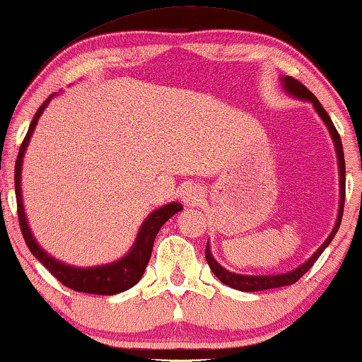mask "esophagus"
I'll return each instance as SVG.
<instances>
[{
	"label": "esophagus",
	"mask_w": 362,
	"mask_h": 362,
	"mask_svg": "<svg viewBox=\"0 0 362 362\" xmlns=\"http://www.w3.org/2000/svg\"><path fill=\"white\" fill-rule=\"evenodd\" d=\"M181 197H182V201H185L186 204H197L199 201H201L202 192H201V189H199L197 186H191L189 185V186L185 187V191H182Z\"/></svg>",
	"instance_id": "1"
}]
</instances>
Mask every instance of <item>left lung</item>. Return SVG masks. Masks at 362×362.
<instances>
[{
  "label": "left lung",
  "mask_w": 362,
  "mask_h": 362,
  "mask_svg": "<svg viewBox=\"0 0 362 362\" xmlns=\"http://www.w3.org/2000/svg\"><path fill=\"white\" fill-rule=\"evenodd\" d=\"M282 86H284V90L291 94V96L302 99V101H308L313 104V107H315V111L318 112V116L322 117V120L327 125L328 130H329V135H332L333 139V144H334V150H337V156H338V168H339V209H338V217H337V223H334V227L332 230V233L328 235V238L325 240L323 245L318 248L315 253L310 256V259H307L305 263L298 266L297 269L291 271V272H286V274H276V276H243V274H235V272H230L225 268H222L216 259H214V256L211 253V246H206V259H207V264L211 266V271L216 274L220 282H223L225 286L228 287H233V289H238V291H243V292H258V291H266V289H274V287H284V286H291L297 282L300 277L305 274V272L312 268L313 263L318 259V256H320L325 248L332 243V240L334 238V235H337L338 228H339V223H341V218H343V207H344V186H346V168H344V153H343V144H341V139H339V134L337 127H334L332 119H329L328 112L325 111L323 106L320 103H318V99L313 96V94L307 90L305 86L302 85L300 81L294 80L292 76H282Z\"/></svg>",
  "instance_id": "obj_1"
}]
</instances>
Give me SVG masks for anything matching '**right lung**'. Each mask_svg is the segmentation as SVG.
Returning a JSON list of instances; mask_svg holds the SVG:
<instances>
[{
	"label": "right lung",
	"instance_id": "1",
	"mask_svg": "<svg viewBox=\"0 0 362 362\" xmlns=\"http://www.w3.org/2000/svg\"><path fill=\"white\" fill-rule=\"evenodd\" d=\"M55 94H50L49 98L42 103L39 111L35 112L33 122L29 125L28 134L21 144L18 160H16L14 166V189H16V202H18V217L23 237L25 240V245L29 246L30 253L37 258L42 264L59 279L62 284L70 287V289L76 292H86V294H98V296H114L119 292H124L134 287L140 281V277L144 276V271L148 264L151 250H153V242L156 238V233L160 232L161 225L166 220H170L175 214L182 211V206L177 202L166 204V206L156 209L155 212H151L148 217L145 218V222L140 227L137 233V240L127 255L122 259L116 261V263L104 264V266H94V268H75V266L64 264L62 261H57L54 256L45 253L40 248L33 237L30 232L28 218H25L24 207H23V196H21V168H23V158L28 148L30 135H33L35 124L40 117V114L44 112L47 104L50 103V99Z\"/></svg>",
	"mask_w": 362,
	"mask_h": 362
}]
</instances>
